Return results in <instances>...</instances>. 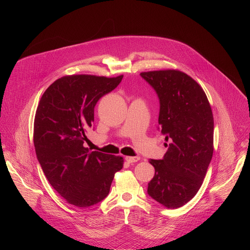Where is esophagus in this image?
<instances>
[{
  "label": "esophagus",
  "mask_w": 250,
  "mask_h": 250,
  "mask_svg": "<svg viewBox=\"0 0 250 250\" xmlns=\"http://www.w3.org/2000/svg\"><path fill=\"white\" fill-rule=\"evenodd\" d=\"M125 160H126L128 163L132 164V163H136V162L140 161V157H137V156H136V157H126Z\"/></svg>",
  "instance_id": "34e87169"
}]
</instances>
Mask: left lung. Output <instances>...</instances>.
Instances as JSON below:
<instances>
[{
  "label": "left lung",
  "instance_id": "1",
  "mask_svg": "<svg viewBox=\"0 0 250 250\" xmlns=\"http://www.w3.org/2000/svg\"><path fill=\"white\" fill-rule=\"evenodd\" d=\"M160 102L159 126L167 151L150 160L155 175L147 193L169 209L188 203L197 193L214 151V117L202 87L177 70L143 72Z\"/></svg>",
  "mask_w": 250,
  "mask_h": 250
}]
</instances>
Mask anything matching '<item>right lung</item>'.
Returning a JSON list of instances; mask_svg holds the SVG:
<instances>
[{"mask_svg": "<svg viewBox=\"0 0 250 250\" xmlns=\"http://www.w3.org/2000/svg\"><path fill=\"white\" fill-rule=\"evenodd\" d=\"M73 75L54 82L36 109L34 143L36 157L51 186L74 206L84 208L107 197L123 158L84 147L94 121V107L122 81Z\"/></svg>", "mask_w": 250, "mask_h": 250, "instance_id": "1", "label": "right lung"}]
</instances>
